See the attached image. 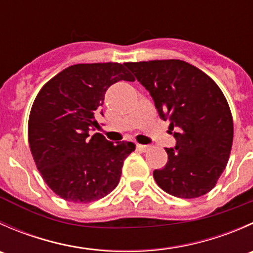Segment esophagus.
I'll return each instance as SVG.
<instances>
[{
  "mask_svg": "<svg viewBox=\"0 0 253 253\" xmlns=\"http://www.w3.org/2000/svg\"><path fill=\"white\" fill-rule=\"evenodd\" d=\"M137 149L139 150V152H147L148 149H149V145H143V144H137Z\"/></svg>",
  "mask_w": 253,
  "mask_h": 253,
  "instance_id": "esophagus-1",
  "label": "esophagus"
}]
</instances>
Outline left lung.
<instances>
[{
    "label": "left lung",
    "mask_w": 253,
    "mask_h": 253,
    "mask_svg": "<svg viewBox=\"0 0 253 253\" xmlns=\"http://www.w3.org/2000/svg\"><path fill=\"white\" fill-rule=\"evenodd\" d=\"M126 67L174 129L175 148H165L168 163L153 172L158 186L178 198L206 195L223 174L233 145V116L223 91L185 61L127 62Z\"/></svg>",
    "instance_id": "left-lung-1"
}]
</instances>
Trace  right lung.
Instances as JSON below:
<instances>
[{"mask_svg": "<svg viewBox=\"0 0 253 253\" xmlns=\"http://www.w3.org/2000/svg\"><path fill=\"white\" fill-rule=\"evenodd\" d=\"M126 63H78L45 84L35 98L28 124L30 150L48 187L68 202L89 203L105 197L119 183L132 142H109L99 128L108 88L133 82Z\"/></svg>", "mask_w": 253, "mask_h": 253, "instance_id": "1", "label": "right lung"}]
</instances>
